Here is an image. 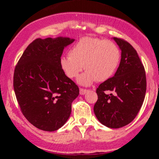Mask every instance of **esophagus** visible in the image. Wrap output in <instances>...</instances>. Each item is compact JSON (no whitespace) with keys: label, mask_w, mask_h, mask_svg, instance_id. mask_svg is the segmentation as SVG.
Wrapping results in <instances>:
<instances>
[{"label":"esophagus","mask_w":159,"mask_h":159,"mask_svg":"<svg viewBox=\"0 0 159 159\" xmlns=\"http://www.w3.org/2000/svg\"><path fill=\"white\" fill-rule=\"evenodd\" d=\"M87 90H86V89H83V88H80V94L81 95H84L87 92Z\"/></svg>","instance_id":"34e87169"}]
</instances>
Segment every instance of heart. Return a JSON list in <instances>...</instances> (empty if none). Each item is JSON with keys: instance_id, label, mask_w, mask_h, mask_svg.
Masks as SVG:
<instances>
[{"instance_id": "obj_1", "label": "heart", "mask_w": 159, "mask_h": 159, "mask_svg": "<svg viewBox=\"0 0 159 159\" xmlns=\"http://www.w3.org/2000/svg\"><path fill=\"white\" fill-rule=\"evenodd\" d=\"M60 60L61 69L67 77L76 78L84 67L87 70L78 78V84L89 86L94 81H105L116 72L120 64V50L110 40L81 38Z\"/></svg>"}]
</instances>
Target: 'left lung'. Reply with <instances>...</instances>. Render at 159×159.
<instances>
[{"mask_svg":"<svg viewBox=\"0 0 159 159\" xmlns=\"http://www.w3.org/2000/svg\"><path fill=\"white\" fill-rule=\"evenodd\" d=\"M121 50V60L114 76L96 89L93 111L105 126L118 129L128 125L139 112L147 90L145 69L136 50L123 39L113 38Z\"/></svg>","mask_w":159,"mask_h":159,"instance_id":"obj_1","label":"left lung"}]
</instances>
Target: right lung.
Returning <instances> with one entry per match:
<instances>
[{
  "instance_id": "add662e5",
  "label": "right lung",
  "mask_w": 159,
  "mask_h": 159,
  "mask_svg": "<svg viewBox=\"0 0 159 159\" xmlns=\"http://www.w3.org/2000/svg\"><path fill=\"white\" fill-rule=\"evenodd\" d=\"M69 37L36 39L16 66L13 87L21 112L33 125L47 132L61 128L69 119L79 88L61 69Z\"/></svg>"
}]
</instances>
